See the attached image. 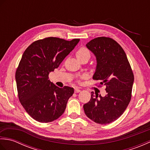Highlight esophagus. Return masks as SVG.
<instances>
[{
	"instance_id": "esophagus-1",
	"label": "esophagus",
	"mask_w": 150,
	"mask_h": 150,
	"mask_svg": "<svg viewBox=\"0 0 150 150\" xmlns=\"http://www.w3.org/2000/svg\"><path fill=\"white\" fill-rule=\"evenodd\" d=\"M80 91H81L80 89H79L77 88H75V93H79V92H80Z\"/></svg>"
}]
</instances>
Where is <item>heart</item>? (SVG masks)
I'll return each instance as SVG.
<instances>
[{
    "label": "heart",
    "instance_id": "b5f03b06",
    "mask_svg": "<svg viewBox=\"0 0 150 150\" xmlns=\"http://www.w3.org/2000/svg\"><path fill=\"white\" fill-rule=\"evenodd\" d=\"M76 56H77L79 60H81L84 58H88L89 59L90 57V53L87 48L82 47L77 51V52H76Z\"/></svg>",
    "mask_w": 150,
    "mask_h": 150
}]
</instances>
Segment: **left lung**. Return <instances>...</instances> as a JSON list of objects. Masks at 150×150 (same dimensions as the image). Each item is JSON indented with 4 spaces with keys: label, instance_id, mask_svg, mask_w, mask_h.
I'll return each mask as SVG.
<instances>
[{
    "label": "left lung",
    "instance_id": "left-lung-1",
    "mask_svg": "<svg viewBox=\"0 0 150 150\" xmlns=\"http://www.w3.org/2000/svg\"><path fill=\"white\" fill-rule=\"evenodd\" d=\"M86 47L97 59L93 80L106 86V96L91 92L83 108L86 116L100 124H110L122 115L132 98L134 75L122 47L110 37L91 40Z\"/></svg>",
    "mask_w": 150,
    "mask_h": 150
}]
</instances>
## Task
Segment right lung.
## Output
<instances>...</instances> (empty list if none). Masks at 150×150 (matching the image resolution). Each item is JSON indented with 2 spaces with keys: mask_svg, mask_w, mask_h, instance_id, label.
Segmentation results:
<instances>
[{
  "mask_svg": "<svg viewBox=\"0 0 150 150\" xmlns=\"http://www.w3.org/2000/svg\"><path fill=\"white\" fill-rule=\"evenodd\" d=\"M79 40L47 37L35 41L24 51L15 73L18 96L26 112L38 122H52L64 112L74 90L57 87L48 75Z\"/></svg>",
  "mask_w": 150,
  "mask_h": 150,
  "instance_id": "1",
  "label": "right lung"
}]
</instances>
